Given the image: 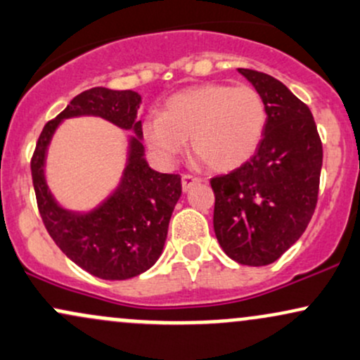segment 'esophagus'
Instances as JSON below:
<instances>
[{
	"instance_id": "esophagus-1",
	"label": "esophagus",
	"mask_w": 360,
	"mask_h": 360,
	"mask_svg": "<svg viewBox=\"0 0 360 360\" xmlns=\"http://www.w3.org/2000/svg\"><path fill=\"white\" fill-rule=\"evenodd\" d=\"M198 181H200V180H198L197 176L185 173V175L181 176V188H184V192H188V190L192 188L195 184H198Z\"/></svg>"
}]
</instances>
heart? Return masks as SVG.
<instances>
[{
    "mask_svg": "<svg viewBox=\"0 0 360 360\" xmlns=\"http://www.w3.org/2000/svg\"><path fill=\"white\" fill-rule=\"evenodd\" d=\"M268 108L251 86L209 82L170 96L162 114L143 122L148 146L167 162L190 139L192 153L210 170L231 172L255 156L264 138Z\"/></svg>",
    "mask_w": 360,
    "mask_h": 360,
    "instance_id": "obj_1",
    "label": "heart"
}]
</instances>
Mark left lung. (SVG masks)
Masks as SVG:
<instances>
[{
  "mask_svg": "<svg viewBox=\"0 0 360 360\" xmlns=\"http://www.w3.org/2000/svg\"><path fill=\"white\" fill-rule=\"evenodd\" d=\"M263 96L268 124L249 162L210 180L215 238L239 264H271L300 239L319 200L323 150L305 103L271 75L238 69Z\"/></svg>",
  "mask_w": 360,
  "mask_h": 360,
  "instance_id": "1",
  "label": "left lung"
}]
</instances>
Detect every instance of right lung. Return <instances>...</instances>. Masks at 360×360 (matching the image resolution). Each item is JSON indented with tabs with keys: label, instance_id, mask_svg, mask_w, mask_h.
Here are the masks:
<instances>
[{
	"label": "right lung",
	"instance_id": "1",
	"mask_svg": "<svg viewBox=\"0 0 360 360\" xmlns=\"http://www.w3.org/2000/svg\"><path fill=\"white\" fill-rule=\"evenodd\" d=\"M141 96L134 91L92 87L80 92L45 124L32 158V179L38 210L50 238L60 251L92 276L128 280L150 269L162 256L173 209L181 195L180 175L160 173L145 158L141 121L136 114ZM97 115L133 130L129 158L118 187L89 213L58 205L44 179V160L54 131L63 119Z\"/></svg>",
	"mask_w": 360,
	"mask_h": 360
}]
</instances>
